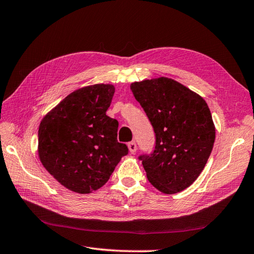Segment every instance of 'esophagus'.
Listing matches in <instances>:
<instances>
[{"label": "esophagus", "mask_w": 254, "mask_h": 254, "mask_svg": "<svg viewBox=\"0 0 254 254\" xmlns=\"http://www.w3.org/2000/svg\"><path fill=\"white\" fill-rule=\"evenodd\" d=\"M127 146H128V150H129V152H131V154H134V152L136 151V149H137V146H136V143H135V141H129Z\"/></svg>", "instance_id": "34e87169"}]
</instances>
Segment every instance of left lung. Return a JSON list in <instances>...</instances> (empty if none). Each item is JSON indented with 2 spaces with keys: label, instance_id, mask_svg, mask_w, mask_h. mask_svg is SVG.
Returning <instances> with one entry per match:
<instances>
[{
  "label": "left lung",
  "instance_id": "obj_1",
  "mask_svg": "<svg viewBox=\"0 0 254 254\" xmlns=\"http://www.w3.org/2000/svg\"><path fill=\"white\" fill-rule=\"evenodd\" d=\"M135 99L155 132V149L138 156L147 179L158 190L175 193L201 173L215 139L207 103L198 94L169 78L135 82Z\"/></svg>",
  "mask_w": 254,
  "mask_h": 254
}]
</instances>
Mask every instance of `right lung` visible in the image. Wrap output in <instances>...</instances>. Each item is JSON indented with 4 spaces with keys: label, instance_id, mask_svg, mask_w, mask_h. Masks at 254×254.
I'll use <instances>...</instances> for the list:
<instances>
[{
    "label": "right lung",
    "instance_id": "add662e5",
    "mask_svg": "<svg viewBox=\"0 0 254 254\" xmlns=\"http://www.w3.org/2000/svg\"><path fill=\"white\" fill-rule=\"evenodd\" d=\"M115 94L110 84L74 91L41 121L39 156L44 168L68 190L88 193L104 186L123 156L116 119L106 115Z\"/></svg>",
    "mask_w": 254,
    "mask_h": 254
}]
</instances>
